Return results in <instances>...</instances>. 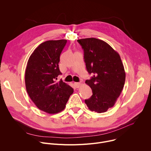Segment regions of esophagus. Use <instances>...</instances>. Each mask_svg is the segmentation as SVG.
Segmentation results:
<instances>
[{
	"label": "esophagus",
	"instance_id": "obj_1",
	"mask_svg": "<svg viewBox=\"0 0 151 151\" xmlns=\"http://www.w3.org/2000/svg\"><path fill=\"white\" fill-rule=\"evenodd\" d=\"M74 85H75L76 88H79V87H80V86L81 85V83H80V82H75Z\"/></svg>",
	"mask_w": 151,
	"mask_h": 151
}]
</instances>
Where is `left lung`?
<instances>
[{
	"label": "left lung",
	"mask_w": 151,
	"mask_h": 151,
	"mask_svg": "<svg viewBox=\"0 0 151 151\" xmlns=\"http://www.w3.org/2000/svg\"><path fill=\"white\" fill-rule=\"evenodd\" d=\"M77 41L83 50L86 68L94 75L85 81L93 95L85 103L91 111L105 112L114 106L125 83V72L121 57L102 40L91 37Z\"/></svg>",
	"instance_id": "obj_1"
}]
</instances>
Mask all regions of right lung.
<instances>
[{
    "label": "right lung",
    "mask_w": 151,
    "mask_h": 151,
    "mask_svg": "<svg viewBox=\"0 0 151 151\" xmlns=\"http://www.w3.org/2000/svg\"><path fill=\"white\" fill-rule=\"evenodd\" d=\"M66 42V39L43 42L27 61L25 73L27 92L38 109L50 114L64 110L73 93V89L62 80L55 81L61 74L58 63Z\"/></svg>",
    "instance_id": "1"
}]
</instances>
